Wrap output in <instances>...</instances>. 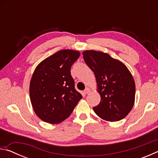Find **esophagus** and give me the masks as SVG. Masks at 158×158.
Instances as JSON below:
<instances>
[{
    "mask_svg": "<svg viewBox=\"0 0 158 158\" xmlns=\"http://www.w3.org/2000/svg\"><path fill=\"white\" fill-rule=\"evenodd\" d=\"M90 92V90L89 89H85V90H84V94H89V93Z\"/></svg>",
    "mask_w": 158,
    "mask_h": 158,
    "instance_id": "34e87169",
    "label": "esophagus"
}]
</instances>
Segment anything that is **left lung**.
Masks as SVG:
<instances>
[{
	"label": "left lung",
	"mask_w": 158,
	"mask_h": 158,
	"mask_svg": "<svg viewBox=\"0 0 158 158\" xmlns=\"http://www.w3.org/2000/svg\"><path fill=\"white\" fill-rule=\"evenodd\" d=\"M83 56L95 74L101 100L93 107L95 114L107 121L124 118L132 110L135 100V83L123 63L108 53L86 50Z\"/></svg>",
	"instance_id": "left-lung-1"
}]
</instances>
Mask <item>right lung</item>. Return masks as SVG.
Listing matches in <instances>:
<instances>
[{
	"label": "right lung",
	"mask_w": 158,
	"mask_h": 158,
	"mask_svg": "<svg viewBox=\"0 0 158 158\" xmlns=\"http://www.w3.org/2000/svg\"><path fill=\"white\" fill-rule=\"evenodd\" d=\"M80 52L58 51L36 67L30 83V98L35 113L48 123H60L68 118L82 95L74 88L70 68Z\"/></svg>",
	"instance_id": "obj_1"
}]
</instances>
